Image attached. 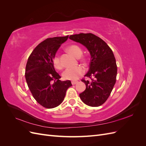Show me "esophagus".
I'll list each match as a JSON object with an SVG mask.
<instances>
[{"label": "esophagus", "instance_id": "esophagus-1", "mask_svg": "<svg viewBox=\"0 0 146 146\" xmlns=\"http://www.w3.org/2000/svg\"><path fill=\"white\" fill-rule=\"evenodd\" d=\"M71 83L72 84V85H76V84L78 83V81H72Z\"/></svg>", "mask_w": 146, "mask_h": 146}]
</instances>
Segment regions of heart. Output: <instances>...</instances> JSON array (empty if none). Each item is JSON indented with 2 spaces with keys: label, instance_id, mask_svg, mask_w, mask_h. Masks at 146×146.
Wrapping results in <instances>:
<instances>
[{
  "label": "heart",
  "instance_id": "1",
  "mask_svg": "<svg viewBox=\"0 0 146 146\" xmlns=\"http://www.w3.org/2000/svg\"><path fill=\"white\" fill-rule=\"evenodd\" d=\"M68 50L75 56L79 58L83 54L82 48L77 45H70L67 48ZM83 61H85V59H83ZM53 64L54 67L57 69H61L63 68V64L60 60V56L58 55H55L53 58ZM85 70L82 66H78L74 68H68L66 69L63 73V77L65 80L76 81L77 79L80 77L84 74Z\"/></svg>",
  "mask_w": 146,
  "mask_h": 146
}]
</instances>
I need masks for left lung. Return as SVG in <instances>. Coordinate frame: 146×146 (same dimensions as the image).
Wrapping results in <instances>:
<instances>
[{
  "mask_svg": "<svg viewBox=\"0 0 146 146\" xmlns=\"http://www.w3.org/2000/svg\"><path fill=\"white\" fill-rule=\"evenodd\" d=\"M69 38L85 46L91 54L89 71L82 78L86 90L79 94L81 100L90 107H99L108 99L116 81L117 65L112 50L107 43L96 35L80 33Z\"/></svg>",
  "mask_w": 146,
  "mask_h": 146,
  "instance_id": "1",
  "label": "left lung"
}]
</instances>
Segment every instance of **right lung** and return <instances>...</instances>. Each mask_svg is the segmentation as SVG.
<instances>
[{
  "label": "right lung",
  "mask_w": 146,
  "mask_h": 146,
  "mask_svg": "<svg viewBox=\"0 0 146 146\" xmlns=\"http://www.w3.org/2000/svg\"><path fill=\"white\" fill-rule=\"evenodd\" d=\"M68 37L47 38L34 48L26 64L25 76L29 90L37 102L46 108L58 106L72 86L70 80H60L53 64L57 50Z\"/></svg>",
  "instance_id": "add662e5"
}]
</instances>
